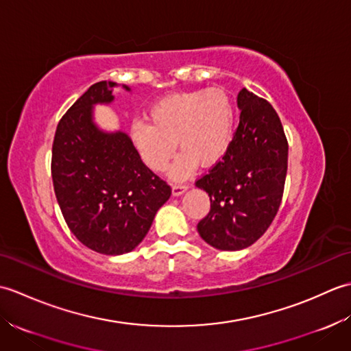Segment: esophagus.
<instances>
[{
	"mask_svg": "<svg viewBox=\"0 0 351 351\" xmlns=\"http://www.w3.org/2000/svg\"><path fill=\"white\" fill-rule=\"evenodd\" d=\"M189 190L187 184H173L171 185V195L173 196H181L182 193H185Z\"/></svg>",
	"mask_w": 351,
	"mask_h": 351,
	"instance_id": "1",
	"label": "esophagus"
}]
</instances>
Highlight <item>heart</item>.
I'll return each instance as SVG.
<instances>
[{
  "mask_svg": "<svg viewBox=\"0 0 351 351\" xmlns=\"http://www.w3.org/2000/svg\"><path fill=\"white\" fill-rule=\"evenodd\" d=\"M149 121L131 123L132 145L155 171L169 166L180 145L182 152L170 169L173 180L190 176L199 162L213 166L221 160L235 132L234 104L221 88L171 93L149 108Z\"/></svg>",
  "mask_w": 351,
  "mask_h": 351,
  "instance_id": "obj_1",
  "label": "heart"
}]
</instances>
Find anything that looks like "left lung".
Instances as JSON below:
<instances>
[{
    "mask_svg": "<svg viewBox=\"0 0 351 351\" xmlns=\"http://www.w3.org/2000/svg\"><path fill=\"white\" fill-rule=\"evenodd\" d=\"M232 145L196 181L211 200L199 221L204 240L220 250H241L264 235L282 202L288 169V141L270 102L243 88Z\"/></svg>",
    "mask_w": 351,
    "mask_h": 351,
    "instance_id": "8db88e82",
    "label": "left lung"
}]
</instances>
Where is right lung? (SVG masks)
<instances>
[{
    "instance_id": "add662e5",
    "label": "right lung",
    "mask_w": 351,
    "mask_h": 351,
    "mask_svg": "<svg viewBox=\"0 0 351 351\" xmlns=\"http://www.w3.org/2000/svg\"><path fill=\"white\" fill-rule=\"evenodd\" d=\"M114 87L113 81H99L66 111L51 160L66 225L86 247L102 255L136 249L171 195L170 185L145 166L125 132H106L93 122V107L113 102Z\"/></svg>"
}]
</instances>
